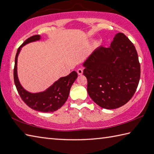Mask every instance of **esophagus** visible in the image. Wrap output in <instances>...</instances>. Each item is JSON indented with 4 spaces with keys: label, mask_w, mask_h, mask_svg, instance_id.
<instances>
[{
    "label": "esophagus",
    "mask_w": 154,
    "mask_h": 154,
    "mask_svg": "<svg viewBox=\"0 0 154 154\" xmlns=\"http://www.w3.org/2000/svg\"><path fill=\"white\" fill-rule=\"evenodd\" d=\"M77 72L78 75H82V74H83V71L82 69H77Z\"/></svg>",
    "instance_id": "obj_1"
}]
</instances>
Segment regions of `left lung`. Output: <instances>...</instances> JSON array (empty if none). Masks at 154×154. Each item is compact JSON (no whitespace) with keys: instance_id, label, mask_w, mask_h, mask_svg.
Masks as SVG:
<instances>
[{"instance_id":"1","label":"left lung","mask_w":154,"mask_h":154,"mask_svg":"<svg viewBox=\"0 0 154 154\" xmlns=\"http://www.w3.org/2000/svg\"><path fill=\"white\" fill-rule=\"evenodd\" d=\"M83 65L88 94L100 107L117 109L134 94L140 65L135 46L123 33L115 35L110 47L94 50Z\"/></svg>"}]
</instances>
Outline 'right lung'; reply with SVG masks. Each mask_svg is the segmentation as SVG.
I'll return each mask as SVG.
<instances>
[{"label": "right lung", "mask_w": 154, "mask_h": 154, "mask_svg": "<svg viewBox=\"0 0 154 154\" xmlns=\"http://www.w3.org/2000/svg\"><path fill=\"white\" fill-rule=\"evenodd\" d=\"M40 35H35L28 38L17 50L15 57L14 68V80L16 89L22 100L27 105L35 110L42 112H50L58 110L63 105L68 99L72 85L77 78L76 71H72L66 77H63L43 92L32 93L26 91L20 83L17 75L18 56L21 48L30 42L40 40Z\"/></svg>", "instance_id": "1"}]
</instances>
